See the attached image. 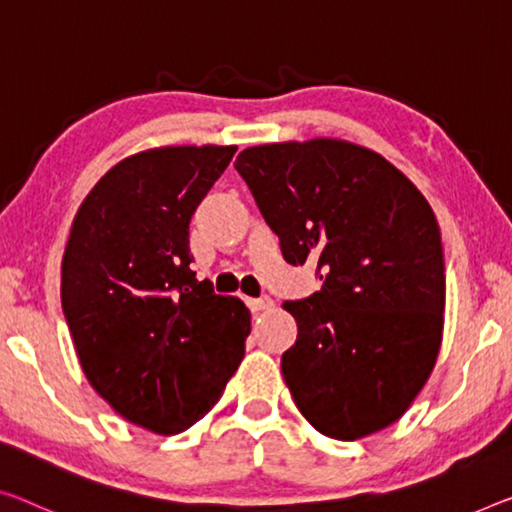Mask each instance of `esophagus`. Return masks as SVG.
Returning <instances> with one entry per match:
<instances>
[{"label": "esophagus", "instance_id": "esophagus-1", "mask_svg": "<svg viewBox=\"0 0 512 512\" xmlns=\"http://www.w3.org/2000/svg\"><path fill=\"white\" fill-rule=\"evenodd\" d=\"M245 302H247V306H249V309L254 311V313L265 311V309H272V304H274L267 295H263V297H247Z\"/></svg>", "mask_w": 512, "mask_h": 512}]
</instances>
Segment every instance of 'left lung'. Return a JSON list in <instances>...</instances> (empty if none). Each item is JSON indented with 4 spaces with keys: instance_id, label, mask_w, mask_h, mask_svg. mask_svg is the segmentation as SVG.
Returning a JSON list of instances; mask_svg holds the SVG:
<instances>
[{
    "instance_id": "left-lung-1",
    "label": "left lung",
    "mask_w": 512,
    "mask_h": 512,
    "mask_svg": "<svg viewBox=\"0 0 512 512\" xmlns=\"http://www.w3.org/2000/svg\"><path fill=\"white\" fill-rule=\"evenodd\" d=\"M288 263L316 261L322 288L283 302L297 341L281 373L322 435L355 442L407 412L444 332L442 235L414 183L380 153L318 137L235 160Z\"/></svg>"
}]
</instances>
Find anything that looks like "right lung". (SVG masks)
Returning <instances> with one entry per match:
<instances>
[{
  "label": "right lung",
  "mask_w": 512,
  "mask_h": 512,
  "mask_svg": "<svg viewBox=\"0 0 512 512\" xmlns=\"http://www.w3.org/2000/svg\"><path fill=\"white\" fill-rule=\"evenodd\" d=\"M238 146L125 157L86 194L61 261L82 371L125 421L176 435L203 419L245 357L251 313L190 263V219Z\"/></svg>",
  "instance_id": "add662e5"
}]
</instances>
